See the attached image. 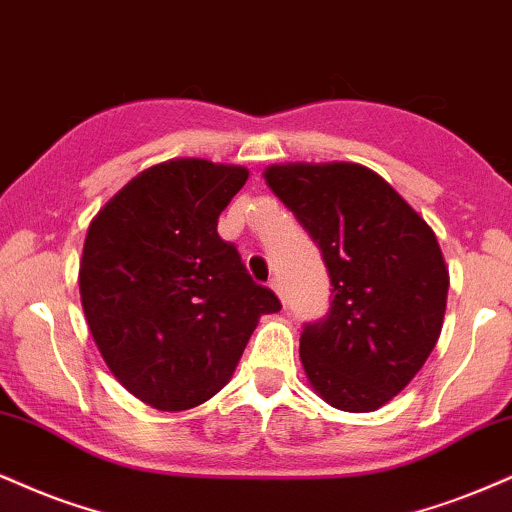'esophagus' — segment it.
<instances>
[{"label":"esophagus","instance_id":"obj_1","mask_svg":"<svg viewBox=\"0 0 512 512\" xmlns=\"http://www.w3.org/2000/svg\"><path fill=\"white\" fill-rule=\"evenodd\" d=\"M270 289H273V292H275L277 296H280L282 301H285V292H282V282L277 280V277H275V280H270Z\"/></svg>","mask_w":512,"mask_h":512}]
</instances>
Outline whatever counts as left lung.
Segmentation results:
<instances>
[{
    "mask_svg": "<svg viewBox=\"0 0 512 512\" xmlns=\"http://www.w3.org/2000/svg\"><path fill=\"white\" fill-rule=\"evenodd\" d=\"M263 178L320 246L332 282L327 318L301 332L308 382L346 413L382 408L418 375L444 325L449 268L437 235L361 163H275Z\"/></svg>",
    "mask_w": 512,
    "mask_h": 512,
    "instance_id": "left-lung-1",
    "label": "left lung"
}]
</instances>
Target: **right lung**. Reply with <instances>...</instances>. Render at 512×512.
<instances>
[{
    "label": "right lung",
    "instance_id": "1",
    "mask_svg": "<svg viewBox=\"0 0 512 512\" xmlns=\"http://www.w3.org/2000/svg\"><path fill=\"white\" fill-rule=\"evenodd\" d=\"M249 170L204 159L156 163L87 227L80 301L118 382L151 408L189 410L232 380L258 318L280 311L246 273L218 216Z\"/></svg>",
    "mask_w": 512,
    "mask_h": 512
}]
</instances>
